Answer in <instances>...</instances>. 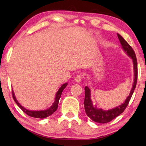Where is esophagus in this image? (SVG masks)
Returning <instances> with one entry per match:
<instances>
[{"mask_svg": "<svg viewBox=\"0 0 146 146\" xmlns=\"http://www.w3.org/2000/svg\"><path fill=\"white\" fill-rule=\"evenodd\" d=\"M82 78H83L82 75H76V76H75V78H74V80H75V81L76 82H80V81L82 80Z\"/></svg>", "mask_w": 146, "mask_h": 146, "instance_id": "1", "label": "esophagus"}]
</instances>
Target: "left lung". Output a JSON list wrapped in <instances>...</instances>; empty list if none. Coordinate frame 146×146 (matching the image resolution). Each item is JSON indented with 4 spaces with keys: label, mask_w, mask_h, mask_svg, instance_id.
Masks as SVG:
<instances>
[{
    "label": "left lung",
    "mask_w": 146,
    "mask_h": 146,
    "mask_svg": "<svg viewBox=\"0 0 146 146\" xmlns=\"http://www.w3.org/2000/svg\"><path fill=\"white\" fill-rule=\"evenodd\" d=\"M118 38L119 39L120 42L122 46V48L127 55L130 56L132 58L133 62V68H134V82L133 84V88L130 91V93L126 99L125 100V102L119 106H117V108L111 109V110L105 111L102 109H98L97 107H94L92 103V101L91 100V91L90 88L88 86L85 87V98L84 104V109L86 115L88 117H90L91 120L94 122L106 123L110 122V121L114 119L118 116H119L121 113L123 112V111L125 110L127 106L129 104L131 98L133 93L134 92V90L136 88L138 78V67H137V57L134 50L131 48L129 44L125 41L123 38L120 35L117 33Z\"/></svg>",
    "instance_id": "obj_1"
}]
</instances>
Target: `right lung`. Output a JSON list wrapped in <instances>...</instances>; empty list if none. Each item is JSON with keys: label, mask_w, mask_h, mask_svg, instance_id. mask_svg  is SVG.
Segmentation results:
<instances>
[{"label": "right lung", "mask_w": 146, "mask_h": 146, "mask_svg": "<svg viewBox=\"0 0 146 146\" xmlns=\"http://www.w3.org/2000/svg\"><path fill=\"white\" fill-rule=\"evenodd\" d=\"M68 85V83H65L61 86V87L59 88L58 91H57V93L56 94V97H55V102H53L52 106H51L50 108L46 110H44V111H30V110H26V108H24L23 106H22L18 102V101L17 100L15 97L13 91L12 90V95H13V98L15 100V102H16V104L18 105L19 107L23 111L26 113V114L28 115L29 117H34V118H44L49 117L53 114V113L55 111L57 110L58 108V102L59 100H60V98L61 97L62 93L63 90H64L66 86Z\"/></svg>", "instance_id": "obj_1"}]
</instances>
